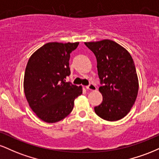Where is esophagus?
Wrapping results in <instances>:
<instances>
[{"label":"esophagus","instance_id":"1","mask_svg":"<svg viewBox=\"0 0 159 159\" xmlns=\"http://www.w3.org/2000/svg\"><path fill=\"white\" fill-rule=\"evenodd\" d=\"M86 89L88 90L95 91V90H96V87L95 86V84H90L88 86H87V87H86Z\"/></svg>","mask_w":159,"mask_h":159}]
</instances>
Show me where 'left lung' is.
Segmentation results:
<instances>
[{
  "instance_id": "left-lung-1",
  "label": "left lung",
  "mask_w": 159,
  "mask_h": 159,
  "mask_svg": "<svg viewBox=\"0 0 159 159\" xmlns=\"http://www.w3.org/2000/svg\"><path fill=\"white\" fill-rule=\"evenodd\" d=\"M94 53L102 102L94 107L96 114L107 121L121 120L129 114L138 96L139 83L135 66L129 52L116 42L104 39L84 43Z\"/></svg>"
}]
</instances>
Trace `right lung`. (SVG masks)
Masks as SVG:
<instances>
[{"label":"right lung","instance_id":"right-lung-1","mask_svg":"<svg viewBox=\"0 0 159 159\" xmlns=\"http://www.w3.org/2000/svg\"><path fill=\"white\" fill-rule=\"evenodd\" d=\"M79 43H48L29 58L24 77V91L29 106L48 123L59 122L72 112L82 87L66 81L70 75V53Z\"/></svg>","mask_w":159,"mask_h":159}]
</instances>
